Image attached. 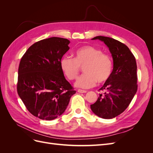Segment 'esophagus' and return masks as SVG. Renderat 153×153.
<instances>
[{
  "label": "esophagus",
  "instance_id": "1",
  "mask_svg": "<svg viewBox=\"0 0 153 153\" xmlns=\"http://www.w3.org/2000/svg\"><path fill=\"white\" fill-rule=\"evenodd\" d=\"M78 92H79V93H85V92H87V91L84 90H82V89H78Z\"/></svg>",
  "mask_w": 153,
  "mask_h": 153
}]
</instances>
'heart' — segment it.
<instances>
[{
	"label": "heart",
	"mask_w": 153,
	"mask_h": 153,
	"mask_svg": "<svg viewBox=\"0 0 153 153\" xmlns=\"http://www.w3.org/2000/svg\"><path fill=\"white\" fill-rule=\"evenodd\" d=\"M84 75L78 77L75 85L82 89H89L96 85L97 82L103 83L107 80L112 70V61L108 55L92 46H84L76 50L75 59L64 56L60 66L69 80L75 78L84 66Z\"/></svg>",
	"instance_id": "b5f03b06"
}]
</instances>
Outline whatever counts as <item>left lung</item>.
Instances as JSON below:
<instances>
[{"instance_id":"8db88e82","label":"left lung","mask_w":153,"mask_h":153,"mask_svg":"<svg viewBox=\"0 0 153 153\" xmlns=\"http://www.w3.org/2000/svg\"><path fill=\"white\" fill-rule=\"evenodd\" d=\"M98 39L109 49L113 59L114 68L108 79L100 90L98 100L91 105L95 115L103 119H112L123 113L131 103L137 91V63L133 53L126 45L113 38L98 36Z\"/></svg>"}]
</instances>
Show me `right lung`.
<instances>
[{"label":"right lung","mask_w":153,"mask_h":153,"mask_svg":"<svg viewBox=\"0 0 153 153\" xmlns=\"http://www.w3.org/2000/svg\"><path fill=\"white\" fill-rule=\"evenodd\" d=\"M69 43L57 37L41 40L21 59L18 94L29 112L41 119L50 121L61 115L76 93L60 66Z\"/></svg>","instance_id":"add662e5"}]
</instances>
